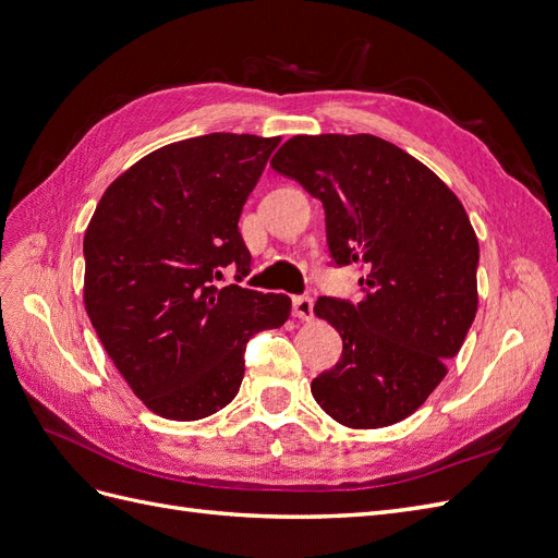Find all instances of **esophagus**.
I'll return each instance as SVG.
<instances>
[{
  "label": "esophagus",
  "instance_id": "obj_1",
  "mask_svg": "<svg viewBox=\"0 0 558 558\" xmlns=\"http://www.w3.org/2000/svg\"><path fill=\"white\" fill-rule=\"evenodd\" d=\"M293 316L300 320H312L314 316V300L310 295L293 298Z\"/></svg>",
  "mask_w": 558,
  "mask_h": 558
}]
</instances>
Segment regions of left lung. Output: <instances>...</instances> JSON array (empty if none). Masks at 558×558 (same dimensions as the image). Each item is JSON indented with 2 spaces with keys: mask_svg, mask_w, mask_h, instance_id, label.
Here are the masks:
<instances>
[{
  "mask_svg": "<svg viewBox=\"0 0 558 558\" xmlns=\"http://www.w3.org/2000/svg\"><path fill=\"white\" fill-rule=\"evenodd\" d=\"M269 165L324 205L330 258L365 269L356 305L316 300L342 359L312 396L349 428L398 424L445 379L477 314L480 242L461 199L375 134H298Z\"/></svg>",
  "mask_w": 558,
  "mask_h": 558,
  "instance_id": "1",
  "label": "left lung"
}]
</instances>
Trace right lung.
<instances>
[{
	"mask_svg": "<svg viewBox=\"0 0 558 558\" xmlns=\"http://www.w3.org/2000/svg\"><path fill=\"white\" fill-rule=\"evenodd\" d=\"M281 137L214 132L167 144L105 191L83 256V305L109 359L150 412L205 418L238 396L248 337L281 328L291 298L230 283L246 275V197Z\"/></svg>",
	"mask_w": 558,
	"mask_h": 558,
	"instance_id": "right-lung-1",
	"label": "right lung"
}]
</instances>
